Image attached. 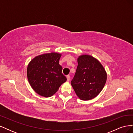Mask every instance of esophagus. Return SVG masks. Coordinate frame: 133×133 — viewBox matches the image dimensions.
Here are the masks:
<instances>
[{"mask_svg":"<svg viewBox=\"0 0 133 133\" xmlns=\"http://www.w3.org/2000/svg\"><path fill=\"white\" fill-rule=\"evenodd\" d=\"M66 79H67V82H69L70 80V76L69 75L66 76Z\"/></svg>","mask_w":133,"mask_h":133,"instance_id":"obj_1","label":"esophagus"}]
</instances>
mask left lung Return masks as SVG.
<instances>
[{"label":"left lung","instance_id":"1","mask_svg":"<svg viewBox=\"0 0 133 133\" xmlns=\"http://www.w3.org/2000/svg\"><path fill=\"white\" fill-rule=\"evenodd\" d=\"M107 79V72L98 59L90 55H82L78 58V66L71 85L80 99L89 100L101 92Z\"/></svg>","mask_w":133,"mask_h":133}]
</instances>
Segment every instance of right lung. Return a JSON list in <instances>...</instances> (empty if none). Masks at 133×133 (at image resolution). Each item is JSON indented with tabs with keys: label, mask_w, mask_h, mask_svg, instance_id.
<instances>
[{
	"label": "right lung",
	"mask_w": 133,
	"mask_h": 133,
	"mask_svg": "<svg viewBox=\"0 0 133 133\" xmlns=\"http://www.w3.org/2000/svg\"><path fill=\"white\" fill-rule=\"evenodd\" d=\"M62 54L50 53L39 55L32 59L27 67V78L31 87L44 97H50L66 81L59 64Z\"/></svg>",
	"instance_id": "add662e5"
}]
</instances>
